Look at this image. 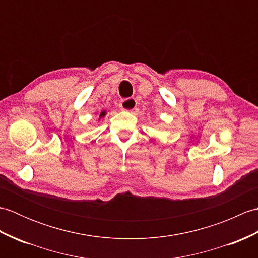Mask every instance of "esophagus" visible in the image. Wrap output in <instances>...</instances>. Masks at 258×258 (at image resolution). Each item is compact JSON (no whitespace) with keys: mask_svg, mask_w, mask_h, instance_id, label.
<instances>
[{"mask_svg":"<svg viewBox=\"0 0 258 258\" xmlns=\"http://www.w3.org/2000/svg\"><path fill=\"white\" fill-rule=\"evenodd\" d=\"M136 101L135 98L133 97H128V98H125V100H122L119 103V107L124 109V111H133V109L136 107Z\"/></svg>","mask_w":258,"mask_h":258,"instance_id":"esophagus-1","label":"esophagus"}]
</instances>
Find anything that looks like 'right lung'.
<instances>
[{"instance_id":"add662e5","label":"right lung","mask_w":258,"mask_h":258,"mask_svg":"<svg viewBox=\"0 0 258 258\" xmlns=\"http://www.w3.org/2000/svg\"><path fill=\"white\" fill-rule=\"evenodd\" d=\"M104 115H105V112H102V113H101V115H100V116L102 117V116H104Z\"/></svg>"}]
</instances>
